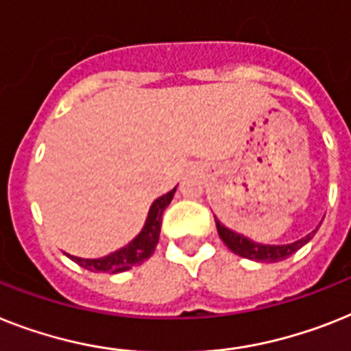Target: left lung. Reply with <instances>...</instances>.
Returning a JSON list of instances; mask_svg holds the SVG:
<instances>
[{"label": "left lung", "mask_w": 351, "mask_h": 351, "mask_svg": "<svg viewBox=\"0 0 351 351\" xmlns=\"http://www.w3.org/2000/svg\"><path fill=\"white\" fill-rule=\"evenodd\" d=\"M217 224V231H219V237L222 239L228 247L233 251L234 254H239L242 258L247 260H254V262H282V260L289 258L291 254H294L298 249H301L303 245L308 242L315 234L317 228H315L312 233H308L305 239L296 240V242H292V244H283V245H269V244H256L253 240H249L247 237L240 233H234L231 231L230 228H226L222 226L221 222L215 219Z\"/></svg>", "instance_id": "obj_1"}]
</instances>
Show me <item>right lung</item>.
Segmentation results:
<instances>
[{
    "label": "right lung",
    "instance_id": "obj_1",
    "mask_svg": "<svg viewBox=\"0 0 351 351\" xmlns=\"http://www.w3.org/2000/svg\"><path fill=\"white\" fill-rule=\"evenodd\" d=\"M173 193H176V188L152 202L143 230L125 247L118 249V251L107 254L104 258H78V256H71V254H68V256L75 263H78L80 267L93 271V273H97V271H102V273H121V271H127V269L134 267V265H141L145 260L154 254L159 233H161L163 211L165 208L169 206L170 201H172Z\"/></svg>",
    "mask_w": 351,
    "mask_h": 351
}]
</instances>
